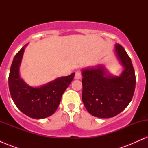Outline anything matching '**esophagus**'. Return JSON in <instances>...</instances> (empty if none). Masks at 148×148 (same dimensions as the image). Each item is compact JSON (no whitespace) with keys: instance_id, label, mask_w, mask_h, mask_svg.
Segmentation results:
<instances>
[{"instance_id":"1","label":"esophagus","mask_w":148,"mask_h":148,"mask_svg":"<svg viewBox=\"0 0 148 148\" xmlns=\"http://www.w3.org/2000/svg\"><path fill=\"white\" fill-rule=\"evenodd\" d=\"M74 78H75V79H81V72H76V74H75V76H74Z\"/></svg>"}]
</instances>
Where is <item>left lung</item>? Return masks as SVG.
I'll list each match as a JSON object with an SVG mask.
<instances>
[{
    "mask_svg": "<svg viewBox=\"0 0 148 148\" xmlns=\"http://www.w3.org/2000/svg\"><path fill=\"white\" fill-rule=\"evenodd\" d=\"M114 53L123 70L118 76L103 64L81 69L82 100L87 111L100 118H109L121 113L132 101L136 86L135 72L125 49L115 44Z\"/></svg>",
    "mask_w": 148,
    "mask_h": 148,
    "instance_id": "8db88e82",
    "label": "left lung"
}]
</instances>
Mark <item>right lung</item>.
I'll return each mask as SVG.
<instances>
[{"mask_svg": "<svg viewBox=\"0 0 148 148\" xmlns=\"http://www.w3.org/2000/svg\"><path fill=\"white\" fill-rule=\"evenodd\" d=\"M27 45L23 46L13 59L8 79L9 90L13 101L22 113L31 118L43 119L56 111L62 94L75 73L56 78L40 86H29L20 76V67Z\"/></svg>", "mask_w": 148, "mask_h": 148, "instance_id": "obj_1", "label": "right lung"}]
</instances>
